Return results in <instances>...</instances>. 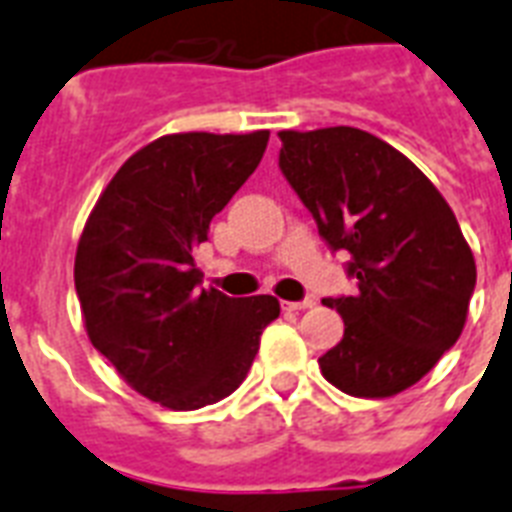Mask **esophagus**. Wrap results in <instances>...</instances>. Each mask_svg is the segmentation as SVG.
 Instances as JSON below:
<instances>
[{
	"mask_svg": "<svg viewBox=\"0 0 512 512\" xmlns=\"http://www.w3.org/2000/svg\"><path fill=\"white\" fill-rule=\"evenodd\" d=\"M315 296H307V299L301 301H285V310H293V312H301V310H310V307H315Z\"/></svg>",
	"mask_w": 512,
	"mask_h": 512,
	"instance_id": "1",
	"label": "esophagus"
}]
</instances>
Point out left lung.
<instances>
[{"mask_svg": "<svg viewBox=\"0 0 512 512\" xmlns=\"http://www.w3.org/2000/svg\"><path fill=\"white\" fill-rule=\"evenodd\" d=\"M280 170L331 251H347L352 296H328L342 342L318 360L355 398L417 384L462 334L475 261L433 181L366 130H280Z\"/></svg>", "mask_w": 512, "mask_h": 512, "instance_id": "1", "label": "left lung"}]
</instances>
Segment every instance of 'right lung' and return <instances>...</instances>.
Instances as JSON below:
<instances>
[{
    "instance_id": "1",
    "label": "right lung",
    "mask_w": 512,
    "mask_h": 512,
    "mask_svg": "<svg viewBox=\"0 0 512 512\" xmlns=\"http://www.w3.org/2000/svg\"><path fill=\"white\" fill-rule=\"evenodd\" d=\"M269 130L173 133L122 165L79 237L74 288L90 342L144 398L194 411L243 384L275 296L200 288L194 251L259 168Z\"/></svg>"
}]
</instances>
